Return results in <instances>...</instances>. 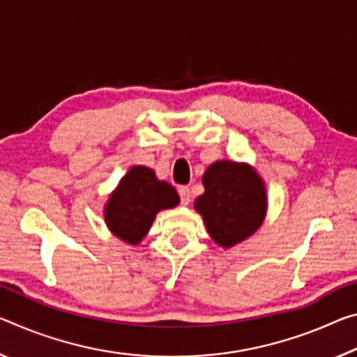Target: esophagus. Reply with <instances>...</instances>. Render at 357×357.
I'll list each match as a JSON object with an SVG mask.
<instances>
[{
	"mask_svg": "<svg viewBox=\"0 0 357 357\" xmlns=\"http://www.w3.org/2000/svg\"><path fill=\"white\" fill-rule=\"evenodd\" d=\"M179 199H181V205H189L190 203V190L189 188H185V185H183V188H179Z\"/></svg>",
	"mask_w": 357,
	"mask_h": 357,
	"instance_id": "34e87169",
	"label": "esophagus"
}]
</instances>
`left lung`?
Segmentation results:
<instances>
[{"instance_id":"1","label":"left lung","mask_w":357,"mask_h":357,"mask_svg":"<svg viewBox=\"0 0 357 357\" xmlns=\"http://www.w3.org/2000/svg\"><path fill=\"white\" fill-rule=\"evenodd\" d=\"M202 181L205 194L195 200V209L218 245L234 246L260 227L267 202L262 179L254 169L222 160L213 163Z\"/></svg>"}]
</instances>
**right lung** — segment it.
<instances>
[{
  "instance_id": "add662e5",
  "label": "right lung",
  "mask_w": 357,
  "mask_h": 357,
  "mask_svg": "<svg viewBox=\"0 0 357 357\" xmlns=\"http://www.w3.org/2000/svg\"><path fill=\"white\" fill-rule=\"evenodd\" d=\"M178 203L173 185L158 181L151 168L133 167L107 202L105 219L112 234L137 245L148 234L155 214Z\"/></svg>"
}]
</instances>
